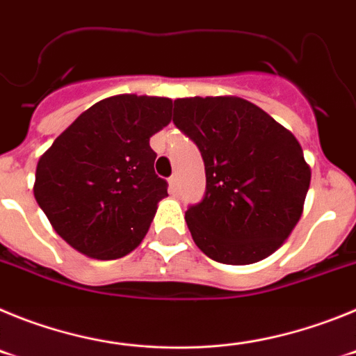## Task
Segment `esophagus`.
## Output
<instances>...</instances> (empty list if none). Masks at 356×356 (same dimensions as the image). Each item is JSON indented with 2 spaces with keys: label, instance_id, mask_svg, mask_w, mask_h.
I'll list each match as a JSON object with an SVG mask.
<instances>
[{
  "label": "esophagus",
  "instance_id": "obj_1",
  "mask_svg": "<svg viewBox=\"0 0 356 356\" xmlns=\"http://www.w3.org/2000/svg\"><path fill=\"white\" fill-rule=\"evenodd\" d=\"M169 193H171L172 196H178V193H180V184H178V178H176V176H171V178H169Z\"/></svg>",
  "mask_w": 356,
  "mask_h": 356
}]
</instances>
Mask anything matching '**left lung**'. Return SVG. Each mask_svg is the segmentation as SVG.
I'll return each instance as SVG.
<instances>
[{
	"mask_svg": "<svg viewBox=\"0 0 356 356\" xmlns=\"http://www.w3.org/2000/svg\"><path fill=\"white\" fill-rule=\"evenodd\" d=\"M172 122L205 162V194L185 212L196 246L229 266L278 250L300 221L310 185L294 135L234 96L175 99Z\"/></svg>",
	"mask_w": 356,
	"mask_h": 356,
	"instance_id": "left-lung-1",
	"label": "left lung"
}]
</instances>
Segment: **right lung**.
I'll use <instances>...</instances> for the list:
<instances>
[{
    "label": "right lung",
    "instance_id": "add662e5",
    "mask_svg": "<svg viewBox=\"0 0 356 356\" xmlns=\"http://www.w3.org/2000/svg\"><path fill=\"white\" fill-rule=\"evenodd\" d=\"M169 97L121 94L96 103L39 159L33 194L80 253L121 259L139 246L168 196L149 137L171 121Z\"/></svg>",
    "mask_w": 356,
    "mask_h": 356
}]
</instances>
